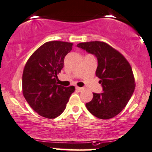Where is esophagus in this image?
Listing matches in <instances>:
<instances>
[{
    "mask_svg": "<svg viewBox=\"0 0 152 152\" xmlns=\"http://www.w3.org/2000/svg\"><path fill=\"white\" fill-rule=\"evenodd\" d=\"M76 89L79 91H83L84 90V88H82V87H76Z\"/></svg>",
    "mask_w": 152,
    "mask_h": 152,
    "instance_id": "esophagus-1",
    "label": "esophagus"
}]
</instances>
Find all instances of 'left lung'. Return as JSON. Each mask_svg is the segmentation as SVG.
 <instances>
[{
  "instance_id": "left-lung-1",
  "label": "left lung",
  "mask_w": 152,
  "mask_h": 152,
  "mask_svg": "<svg viewBox=\"0 0 152 152\" xmlns=\"http://www.w3.org/2000/svg\"><path fill=\"white\" fill-rule=\"evenodd\" d=\"M77 46L97 58L95 74L103 88L102 93H93L92 100L86 103L87 109L100 119L114 118L126 107L134 91L130 64L118 51L104 42L80 43Z\"/></svg>"
}]
</instances>
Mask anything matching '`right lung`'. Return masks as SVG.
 I'll use <instances>...</instances> for the list:
<instances>
[{"mask_svg": "<svg viewBox=\"0 0 152 152\" xmlns=\"http://www.w3.org/2000/svg\"><path fill=\"white\" fill-rule=\"evenodd\" d=\"M72 46L68 42H46L26 64L22 77L23 96L31 109L43 118L53 119L61 115L75 89L73 86L66 88L56 82Z\"/></svg>", "mask_w": 152, "mask_h": 152, "instance_id": "obj_1", "label": "right lung"}]
</instances>
